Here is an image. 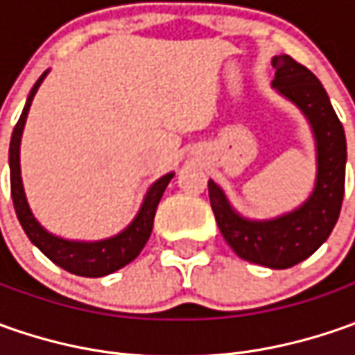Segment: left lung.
<instances>
[{
    "instance_id": "1",
    "label": "left lung",
    "mask_w": 355,
    "mask_h": 355,
    "mask_svg": "<svg viewBox=\"0 0 355 355\" xmlns=\"http://www.w3.org/2000/svg\"><path fill=\"white\" fill-rule=\"evenodd\" d=\"M272 89L308 120L316 148L314 187L298 207L270 219H249L231 205L227 193L209 180L215 221L241 259L268 268H288L308 259L330 237L344 199L346 134L320 80L288 55L272 57Z\"/></svg>"
}]
</instances>
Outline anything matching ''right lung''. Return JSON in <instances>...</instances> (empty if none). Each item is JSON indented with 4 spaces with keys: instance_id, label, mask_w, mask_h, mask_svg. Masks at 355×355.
Returning a JSON list of instances; mask_svg holds the SVG:
<instances>
[{
    "instance_id": "obj_1",
    "label": "right lung",
    "mask_w": 355,
    "mask_h": 355,
    "mask_svg": "<svg viewBox=\"0 0 355 355\" xmlns=\"http://www.w3.org/2000/svg\"><path fill=\"white\" fill-rule=\"evenodd\" d=\"M47 73L49 71H45L33 85V89L27 96L25 108H23L19 120H17V124L13 128V134H11V144H9L11 198H13L15 213H17V219H19L23 231L27 233L29 241L39 251L43 252L47 259H51L55 265H59L64 270L73 272V275L98 279V277H106L110 272H116L118 268L126 266L140 254L144 245L150 239L157 203L164 196L168 184L171 182L173 171L162 175L159 180H156L154 184L148 187L136 217L130 221V225L126 229H122L114 237L101 239V241H73V239L59 237V235H53L51 231H47L37 221V217H35L29 203H27V196H25V189H23V180H21L19 164L21 136H23L25 122H27V114H29V108H31L35 94L41 87V83L45 80Z\"/></svg>"
}]
</instances>
